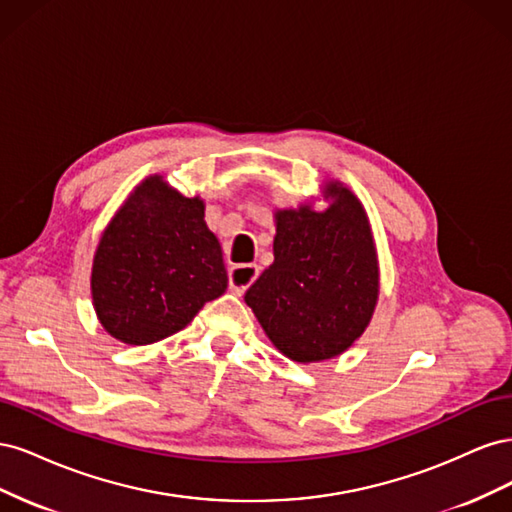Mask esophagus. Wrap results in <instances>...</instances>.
I'll list each match as a JSON object with an SVG mask.
<instances>
[{"label": "esophagus", "mask_w": 512, "mask_h": 512, "mask_svg": "<svg viewBox=\"0 0 512 512\" xmlns=\"http://www.w3.org/2000/svg\"><path fill=\"white\" fill-rule=\"evenodd\" d=\"M258 277V267L256 265H241V267H232L228 273V282H230V290L235 294H241L254 284V280Z\"/></svg>", "instance_id": "1"}]
</instances>
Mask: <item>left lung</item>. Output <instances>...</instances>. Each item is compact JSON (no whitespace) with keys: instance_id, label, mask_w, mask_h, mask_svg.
Returning a JSON list of instances; mask_svg holds the SVG:
<instances>
[{"instance_id":"1","label":"left lung","mask_w":512,"mask_h":512,"mask_svg":"<svg viewBox=\"0 0 512 512\" xmlns=\"http://www.w3.org/2000/svg\"><path fill=\"white\" fill-rule=\"evenodd\" d=\"M331 205L275 211L273 265L245 292L273 346L297 363L346 352L374 316L380 292L367 213L344 183L322 190Z\"/></svg>"}]
</instances>
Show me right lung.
<instances>
[{
  "label": "right lung",
  "instance_id": "right-lung-1",
  "mask_svg": "<svg viewBox=\"0 0 512 512\" xmlns=\"http://www.w3.org/2000/svg\"><path fill=\"white\" fill-rule=\"evenodd\" d=\"M228 286L222 247L205 203L147 177L102 232L91 297L102 327L130 346L181 331Z\"/></svg>",
  "mask_w": 512,
  "mask_h": 512
}]
</instances>
